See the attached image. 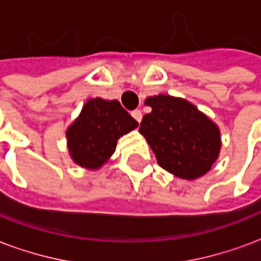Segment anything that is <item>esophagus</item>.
I'll list each match as a JSON object with an SVG mask.
<instances>
[{
  "mask_svg": "<svg viewBox=\"0 0 261 261\" xmlns=\"http://www.w3.org/2000/svg\"><path fill=\"white\" fill-rule=\"evenodd\" d=\"M132 117L140 123V121H142V111L140 110H135V111H132Z\"/></svg>",
  "mask_w": 261,
  "mask_h": 261,
  "instance_id": "1",
  "label": "esophagus"
}]
</instances>
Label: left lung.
<instances>
[{"mask_svg": "<svg viewBox=\"0 0 261 261\" xmlns=\"http://www.w3.org/2000/svg\"><path fill=\"white\" fill-rule=\"evenodd\" d=\"M151 112L139 132L147 140L161 168L180 179L206 175L221 150V132L216 122L185 98L170 94L144 100Z\"/></svg>", "mask_w": 261, "mask_h": 261, "instance_id": "left-lung-1", "label": "left lung"}]
</instances>
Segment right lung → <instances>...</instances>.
Here are the masks:
<instances>
[{
	"label": "right lung",
	"mask_w": 261,
	"mask_h": 261,
	"mask_svg": "<svg viewBox=\"0 0 261 261\" xmlns=\"http://www.w3.org/2000/svg\"><path fill=\"white\" fill-rule=\"evenodd\" d=\"M138 126L118 100L90 98L66 129L70 159L85 170H100L111 159L118 139Z\"/></svg>",
	"instance_id": "right-lung-1"
}]
</instances>
